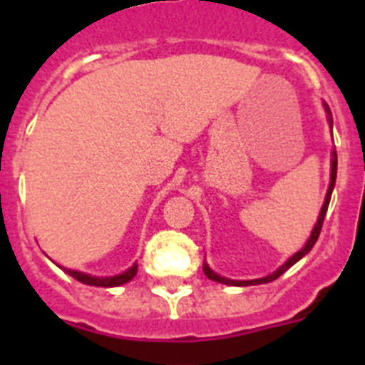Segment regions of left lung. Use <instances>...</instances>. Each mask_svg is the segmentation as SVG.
I'll use <instances>...</instances> for the list:
<instances>
[{"label": "left lung", "instance_id": "left-lung-1", "mask_svg": "<svg viewBox=\"0 0 365 365\" xmlns=\"http://www.w3.org/2000/svg\"><path fill=\"white\" fill-rule=\"evenodd\" d=\"M324 110H326V117H328V123L329 126H334V119H331V111H329L328 104L324 102ZM335 178H337V153H335V149L331 151V170H329V185H328V193H326V199H324V205L322 208H320V214H318V220L317 223H314V229H312L311 237H309V240L305 242V246L299 250V252H295L292 257H289L286 263H282V265L278 267L277 271L271 272V274H267V277L263 278H254V280H231V278H225V277H220L217 272H214L210 269V265L208 263H202V271H205V274L210 280H214V282H220V284H227V286H255V284H267V282H272V280H277L280 274H284V272L288 271L289 267L294 265V263H297V261L303 257V255H307L309 252L312 250V246L317 244L318 240V235H320V231H322V223H324V217H326V212H328V206H329V199H331V191H334L335 187Z\"/></svg>", "mask_w": 365, "mask_h": 365}]
</instances>
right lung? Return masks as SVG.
Wrapping results in <instances>:
<instances>
[{
    "label": "right lung",
    "mask_w": 365,
    "mask_h": 365,
    "mask_svg": "<svg viewBox=\"0 0 365 365\" xmlns=\"http://www.w3.org/2000/svg\"><path fill=\"white\" fill-rule=\"evenodd\" d=\"M60 267V265H58ZM64 269V267H62ZM70 277H73L76 280L83 284H88V286H98V288H113V286H121V284L130 282L132 278L136 277L138 272V263L130 267V269H126L125 272L121 274H115V277H93V274H87V272L81 271H71V269H64Z\"/></svg>",
    "instance_id": "1"
}]
</instances>
